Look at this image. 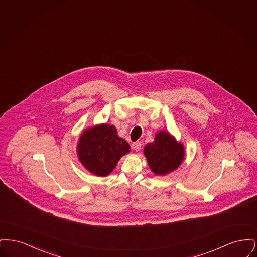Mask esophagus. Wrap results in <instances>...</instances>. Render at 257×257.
I'll list each match as a JSON object with an SVG mask.
<instances>
[{
  "label": "esophagus",
  "instance_id": "obj_1",
  "mask_svg": "<svg viewBox=\"0 0 257 257\" xmlns=\"http://www.w3.org/2000/svg\"><path fill=\"white\" fill-rule=\"evenodd\" d=\"M142 147V143L141 142H136L133 145H132V148L136 150V151H139Z\"/></svg>",
  "mask_w": 257,
  "mask_h": 257
}]
</instances>
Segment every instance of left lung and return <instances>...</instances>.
<instances>
[{"mask_svg": "<svg viewBox=\"0 0 257 257\" xmlns=\"http://www.w3.org/2000/svg\"><path fill=\"white\" fill-rule=\"evenodd\" d=\"M144 153L150 170L156 175H167L177 170L185 157L183 144L166 130L156 133L154 141L145 147Z\"/></svg>", "mask_w": 257, "mask_h": 257, "instance_id": "8db88e82", "label": "left lung"}]
</instances>
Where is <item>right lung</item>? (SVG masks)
I'll return each mask as SVG.
<instances>
[{"label":"right lung","mask_w":257,"mask_h":257,"mask_svg":"<svg viewBox=\"0 0 257 257\" xmlns=\"http://www.w3.org/2000/svg\"><path fill=\"white\" fill-rule=\"evenodd\" d=\"M129 152V144L117 135L113 125L107 123L86 128L77 144L81 164L90 173L101 177L108 176L119 159Z\"/></svg>","instance_id":"obj_1"}]
</instances>
